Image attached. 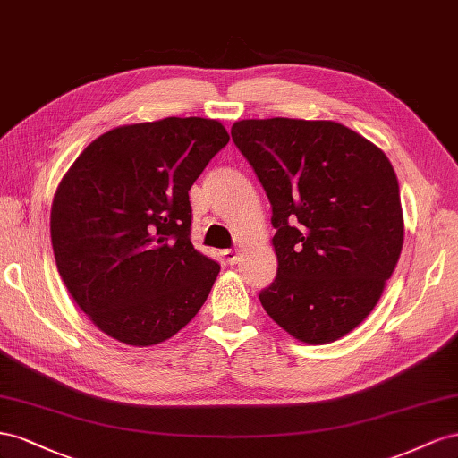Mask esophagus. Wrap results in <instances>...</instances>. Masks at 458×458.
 Here are the masks:
<instances>
[{
	"instance_id": "1",
	"label": "esophagus",
	"mask_w": 458,
	"mask_h": 458,
	"mask_svg": "<svg viewBox=\"0 0 458 458\" xmlns=\"http://www.w3.org/2000/svg\"><path fill=\"white\" fill-rule=\"evenodd\" d=\"M222 255H225V259H226V263H228V265H236L238 260H240V253H238L236 250H226V251L222 253Z\"/></svg>"
}]
</instances>
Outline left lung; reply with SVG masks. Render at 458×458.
<instances>
[{
  "label": "left lung",
  "mask_w": 458,
  "mask_h": 458,
  "mask_svg": "<svg viewBox=\"0 0 458 458\" xmlns=\"http://www.w3.org/2000/svg\"><path fill=\"white\" fill-rule=\"evenodd\" d=\"M232 140L272 205L278 274L260 305L303 344L344 337L380 301L401 255L399 182L386 153L334 121L245 119Z\"/></svg>",
  "instance_id": "8db88e82"
}]
</instances>
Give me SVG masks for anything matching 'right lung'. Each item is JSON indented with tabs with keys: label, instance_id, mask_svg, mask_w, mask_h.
Masks as SVG:
<instances>
[{
	"label": "right lung",
	"instance_id": "obj_1",
	"mask_svg": "<svg viewBox=\"0 0 458 458\" xmlns=\"http://www.w3.org/2000/svg\"><path fill=\"white\" fill-rule=\"evenodd\" d=\"M230 140L201 116L116 126L61 178L49 232L74 303L121 344L166 342L198 315L220 267L190 240V188Z\"/></svg>",
	"mask_w": 458,
	"mask_h": 458
}]
</instances>
